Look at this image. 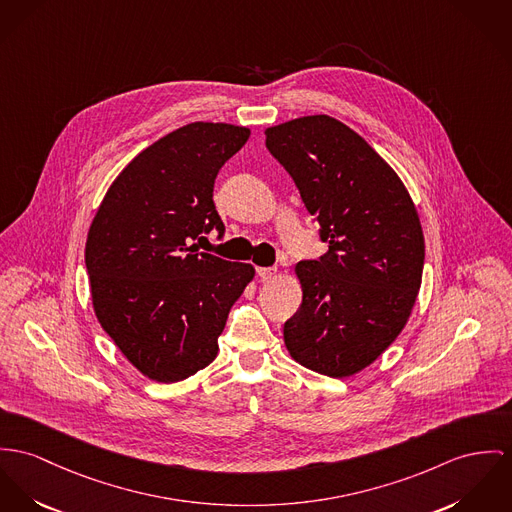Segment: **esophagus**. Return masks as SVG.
<instances>
[{
  "instance_id": "esophagus-1",
  "label": "esophagus",
  "mask_w": 512,
  "mask_h": 512,
  "mask_svg": "<svg viewBox=\"0 0 512 512\" xmlns=\"http://www.w3.org/2000/svg\"><path fill=\"white\" fill-rule=\"evenodd\" d=\"M276 273H278L276 267H257V275L261 280H271V278H275Z\"/></svg>"
}]
</instances>
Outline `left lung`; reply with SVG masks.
Masks as SVG:
<instances>
[{
  "instance_id": "obj_1",
  "label": "left lung",
  "mask_w": 512,
  "mask_h": 512,
  "mask_svg": "<svg viewBox=\"0 0 512 512\" xmlns=\"http://www.w3.org/2000/svg\"><path fill=\"white\" fill-rule=\"evenodd\" d=\"M265 134L327 243V253L296 265L302 304L284 323L286 349L319 374L351 376L394 343L415 304L425 263L417 210L347 124L314 115Z\"/></svg>"
}]
</instances>
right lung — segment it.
<instances>
[{
  "instance_id": "1",
  "label": "right lung",
  "mask_w": 512,
  "mask_h": 512,
  "mask_svg": "<svg viewBox=\"0 0 512 512\" xmlns=\"http://www.w3.org/2000/svg\"><path fill=\"white\" fill-rule=\"evenodd\" d=\"M249 128L193 122L132 159L103 198L85 243L99 323L150 380L193 376L218 353V337L255 269L198 251L226 228L214 181Z\"/></svg>"
}]
</instances>
